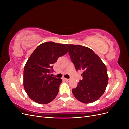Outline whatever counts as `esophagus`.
<instances>
[{
	"label": "esophagus",
	"instance_id": "1",
	"mask_svg": "<svg viewBox=\"0 0 129 129\" xmlns=\"http://www.w3.org/2000/svg\"><path fill=\"white\" fill-rule=\"evenodd\" d=\"M64 80H65V81H67V82H69V81H70V80H69V79H66V78H64Z\"/></svg>",
	"mask_w": 129,
	"mask_h": 129
}]
</instances>
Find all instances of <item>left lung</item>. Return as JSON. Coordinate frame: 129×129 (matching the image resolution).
<instances>
[{"label": "left lung", "mask_w": 129, "mask_h": 129, "mask_svg": "<svg viewBox=\"0 0 129 129\" xmlns=\"http://www.w3.org/2000/svg\"><path fill=\"white\" fill-rule=\"evenodd\" d=\"M76 71L83 72V79L72 89L74 97L83 103L95 102L102 96L108 82L106 66L99 56L87 47L66 44Z\"/></svg>", "instance_id": "8db88e82"}]
</instances>
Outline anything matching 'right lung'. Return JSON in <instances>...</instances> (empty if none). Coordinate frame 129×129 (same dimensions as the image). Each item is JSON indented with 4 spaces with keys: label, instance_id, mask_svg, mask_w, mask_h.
I'll return each mask as SVG.
<instances>
[{
    "label": "right lung",
    "instance_id": "obj_1",
    "mask_svg": "<svg viewBox=\"0 0 129 129\" xmlns=\"http://www.w3.org/2000/svg\"><path fill=\"white\" fill-rule=\"evenodd\" d=\"M68 52L64 44L48 41L39 45L24 70V87L29 98L38 103H50L57 96L61 79L50 75L58 58Z\"/></svg>",
    "mask_w": 129,
    "mask_h": 129
}]
</instances>
